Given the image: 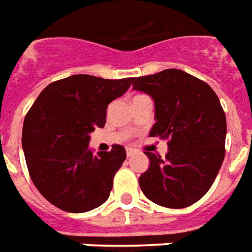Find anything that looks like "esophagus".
Instances as JSON below:
<instances>
[{
    "label": "esophagus",
    "mask_w": 252,
    "mask_h": 252,
    "mask_svg": "<svg viewBox=\"0 0 252 252\" xmlns=\"http://www.w3.org/2000/svg\"><path fill=\"white\" fill-rule=\"evenodd\" d=\"M133 153H134V151L132 149V148H126V156L130 157L132 155H133Z\"/></svg>",
    "instance_id": "esophagus-1"
}]
</instances>
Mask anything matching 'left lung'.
I'll return each instance as SVG.
<instances>
[{
	"label": "left lung",
	"instance_id": "obj_1",
	"mask_svg": "<svg viewBox=\"0 0 252 252\" xmlns=\"http://www.w3.org/2000/svg\"><path fill=\"white\" fill-rule=\"evenodd\" d=\"M134 91L155 103L149 136L169 139L161 156L145 152L149 168L139 178L148 199L169 209L195 203L210 189L224 158L226 116L213 88L193 75L169 68L134 78Z\"/></svg>",
	"mask_w": 252,
	"mask_h": 252
}]
</instances>
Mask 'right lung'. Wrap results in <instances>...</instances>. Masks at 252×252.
I'll return each instance as SVG.
<instances>
[{
  "label": "right lung",
  "mask_w": 252,
  "mask_h": 252,
  "mask_svg": "<svg viewBox=\"0 0 252 252\" xmlns=\"http://www.w3.org/2000/svg\"><path fill=\"white\" fill-rule=\"evenodd\" d=\"M132 82L72 75L49 84L36 97L25 118L22 148L34 185L54 206L86 213L108 199L126 149L113 145L111 152L94 155L90 134L105 126L108 104Z\"/></svg>",
  "instance_id": "obj_1"
}]
</instances>
